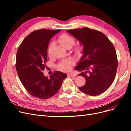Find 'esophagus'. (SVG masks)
I'll return each mask as SVG.
<instances>
[{"label": "esophagus", "mask_w": 131, "mask_h": 131, "mask_svg": "<svg viewBox=\"0 0 131 131\" xmlns=\"http://www.w3.org/2000/svg\"><path fill=\"white\" fill-rule=\"evenodd\" d=\"M67 76H68V77H75V74L69 73V74H67Z\"/></svg>", "instance_id": "34e87169"}]
</instances>
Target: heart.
<instances>
[{
	"mask_svg": "<svg viewBox=\"0 0 131 131\" xmlns=\"http://www.w3.org/2000/svg\"><path fill=\"white\" fill-rule=\"evenodd\" d=\"M58 41L63 47L67 49H69L74 45L75 40L73 37L70 36V35L64 33L59 35L58 38ZM53 44V42H51L48 46V47H47V52L49 56L51 54V50L52 49ZM73 51L74 53L77 56H80L82 54L83 51H84V46L81 44H78L75 45L73 49ZM74 64V61L72 58H69L59 62L57 67L59 70L67 72V71L70 70L71 67L73 66Z\"/></svg>",
	"mask_w": 131,
	"mask_h": 131,
	"instance_id": "heart-1",
	"label": "heart"
}]
</instances>
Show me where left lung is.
Masks as SVG:
<instances>
[{
  "label": "left lung",
  "mask_w": 131,
  "mask_h": 131,
  "mask_svg": "<svg viewBox=\"0 0 131 131\" xmlns=\"http://www.w3.org/2000/svg\"><path fill=\"white\" fill-rule=\"evenodd\" d=\"M84 46L82 57L75 69L86 79L79 89L90 96L104 92L113 84L117 68L115 47L106 35L97 30L83 28L68 30Z\"/></svg>",
  "instance_id": "obj_1"
}]
</instances>
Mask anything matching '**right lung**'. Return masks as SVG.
Returning a JSON list of instances; mask_svg holds the SVG:
<instances>
[{
    "mask_svg": "<svg viewBox=\"0 0 131 131\" xmlns=\"http://www.w3.org/2000/svg\"><path fill=\"white\" fill-rule=\"evenodd\" d=\"M60 30H34L23 40L17 52L15 66L19 80L28 92L41 100L56 94L67 77L65 73L55 71L48 78L42 72L46 67L49 42Z\"/></svg>",
    "mask_w": 131,
    "mask_h": 131,
    "instance_id": "add662e5",
    "label": "right lung"
}]
</instances>
